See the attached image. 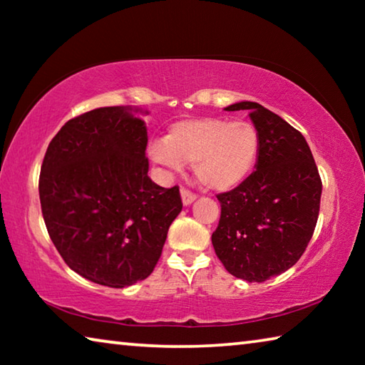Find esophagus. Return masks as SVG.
I'll use <instances>...</instances> for the list:
<instances>
[{
    "instance_id": "esophagus-1",
    "label": "esophagus",
    "mask_w": 365,
    "mask_h": 365,
    "mask_svg": "<svg viewBox=\"0 0 365 365\" xmlns=\"http://www.w3.org/2000/svg\"><path fill=\"white\" fill-rule=\"evenodd\" d=\"M180 193H182V201H183L185 206H190L191 202L196 200V195L193 193V191H190L188 188H182Z\"/></svg>"
}]
</instances>
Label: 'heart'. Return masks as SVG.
Returning a JSON list of instances; mask_svg holds the SVG:
<instances>
[{"mask_svg": "<svg viewBox=\"0 0 365 365\" xmlns=\"http://www.w3.org/2000/svg\"><path fill=\"white\" fill-rule=\"evenodd\" d=\"M261 140L250 122H230L214 117L175 122L164 141L150 148L153 160L178 172L193 164L202 187L225 191L238 187L255 169Z\"/></svg>", "mask_w": 365, "mask_h": 365, "instance_id": "b5f03b06", "label": "heart"}]
</instances>
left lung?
<instances>
[{
    "instance_id": "obj_1",
    "label": "left lung",
    "mask_w": 365,
    "mask_h": 365,
    "mask_svg": "<svg viewBox=\"0 0 365 365\" xmlns=\"http://www.w3.org/2000/svg\"><path fill=\"white\" fill-rule=\"evenodd\" d=\"M261 140L256 170L237 188L219 193L214 251L237 279L262 283L299 261L319 219L322 180L307 141L280 115L243 101Z\"/></svg>"
}]
</instances>
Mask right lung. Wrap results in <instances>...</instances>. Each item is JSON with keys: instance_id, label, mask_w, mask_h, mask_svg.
I'll list each match as a JSON object with an SVG mask.
<instances>
[{"instance_id": "1", "label": "right lung", "mask_w": 365, "mask_h": 365, "mask_svg": "<svg viewBox=\"0 0 365 365\" xmlns=\"http://www.w3.org/2000/svg\"><path fill=\"white\" fill-rule=\"evenodd\" d=\"M130 108L67 120L48 145L38 191L49 238L83 279L110 288L145 280L182 211L180 188L148 177L145 122Z\"/></svg>"}]
</instances>
